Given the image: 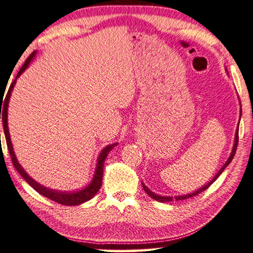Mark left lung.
Here are the masks:
<instances>
[{
  "mask_svg": "<svg viewBox=\"0 0 253 253\" xmlns=\"http://www.w3.org/2000/svg\"><path fill=\"white\" fill-rule=\"evenodd\" d=\"M241 103V102H240ZM241 115H242V109H241ZM240 119H241V117H240ZM238 125H240V124H238ZM237 144H238V126H237V128H236V133H235V141H234V145H233V150H232V152H230V155H229V157H228V159H227V162L223 164V166L221 167V169H219V172L215 174L214 175V177H213V179L210 181V182H208L205 184V186H203V187H201L199 188L198 190H196V191H194V193H191V194H187V195H182V196H175V197H172V196H161V195H157V194H155V193H152V191L149 189V188L145 186V184L142 182V187H143V189H144V191L145 193H147L149 196H150L151 198H154V199H156V201H158V202H161V203H167V202H172L173 199H175V201H182V199H187V198H190V197H193V196H196V195H198V194H201L202 191H204V190H206L208 189V188L211 186V184L214 182V181L218 179L219 177V175L220 174H221L222 172H223V169H226L227 166L229 165L230 164V162L233 161V158H234V156H235V152H236V148H237Z\"/></svg>",
  "mask_w": 253,
  "mask_h": 253,
  "instance_id": "8db88e82",
  "label": "left lung"
}]
</instances>
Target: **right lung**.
I'll return each mask as SVG.
<instances>
[{
    "instance_id": "right-lung-1",
    "label": "right lung",
    "mask_w": 253,
    "mask_h": 253,
    "mask_svg": "<svg viewBox=\"0 0 253 253\" xmlns=\"http://www.w3.org/2000/svg\"><path fill=\"white\" fill-rule=\"evenodd\" d=\"M35 55H37V51H33L30 55V57H28V58L26 59V62L24 63V65L21 66V69L19 70L18 74H17L15 81H13V83L11 84V86H10L9 90H8V94H6V96H5V98L2 99V97H1V101H0V119L2 118L3 129H4L5 141H6V145H8V149H9V154H10V156H11L13 166H15V169L18 170V173L24 177V180L26 181V182L30 184V186L33 188L34 190H37L39 194L42 195V196L51 199V201H54V202L58 203V204H62V205L73 206V205L83 204V203L89 201V199H91L96 194H97V191L99 190V188H101V186H102L103 167H104V162H105L106 156H108L109 152L111 151L112 149L115 148L118 143H112V144L106 145V147L101 151V154L98 155V158H97V164H96L94 177H92L91 182L88 184L86 188H84V189H80V190H77V191L76 190H74V191H60V190L50 189V188H47V187L42 186V184H40V183H38L37 181L32 179V177L28 175L26 172H25V169H23V167H21V165L18 163V161H17L15 151H13V148H12L11 138H10L9 127H8V106H9L10 96H11V91L13 89V86L16 84L17 79H18V78L20 77V74L27 69L28 65H30V63L32 62V60H33ZM2 102L3 103V106L1 105ZM1 108L2 109V110H0Z\"/></svg>"
}]
</instances>
